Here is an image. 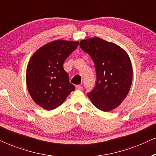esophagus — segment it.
I'll return each instance as SVG.
<instances>
[{
	"instance_id": "1",
	"label": "esophagus",
	"mask_w": 156,
	"mask_h": 156,
	"mask_svg": "<svg viewBox=\"0 0 156 156\" xmlns=\"http://www.w3.org/2000/svg\"><path fill=\"white\" fill-rule=\"evenodd\" d=\"M76 90H82L83 86H80V85H77V86H76Z\"/></svg>"
}]
</instances>
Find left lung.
<instances>
[{
	"instance_id": "8db88e82",
	"label": "left lung",
	"mask_w": 156,
	"mask_h": 156,
	"mask_svg": "<svg viewBox=\"0 0 156 156\" xmlns=\"http://www.w3.org/2000/svg\"><path fill=\"white\" fill-rule=\"evenodd\" d=\"M80 47L95 64L96 83L88 96L95 107L108 112L121 104L129 93L133 68L128 54L115 43L98 37L80 41Z\"/></svg>"
}]
</instances>
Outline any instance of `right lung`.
<instances>
[{
  "instance_id": "right-lung-1",
  "label": "right lung",
  "mask_w": 156,
  "mask_h": 156,
  "mask_svg": "<svg viewBox=\"0 0 156 156\" xmlns=\"http://www.w3.org/2000/svg\"><path fill=\"white\" fill-rule=\"evenodd\" d=\"M78 43L54 41L43 45L31 56L27 66L26 85L29 94L39 106L48 111L56 108L75 90L63 69V63Z\"/></svg>"
}]
</instances>
